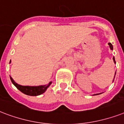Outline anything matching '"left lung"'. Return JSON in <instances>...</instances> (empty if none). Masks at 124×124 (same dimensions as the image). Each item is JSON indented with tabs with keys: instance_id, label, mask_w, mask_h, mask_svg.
Here are the masks:
<instances>
[{
	"instance_id": "left-lung-1",
	"label": "left lung",
	"mask_w": 124,
	"mask_h": 124,
	"mask_svg": "<svg viewBox=\"0 0 124 124\" xmlns=\"http://www.w3.org/2000/svg\"><path fill=\"white\" fill-rule=\"evenodd\" d=\"M109 45V47H110V48H111V50H113V45H112V44L111 43H108ZM113 61H114V63L116 64V61H115V57H113ZM115 75H116V72H115ZM101 94V93H99V94H94V95H98V94Z\"/></svg>"
}]
</instances>
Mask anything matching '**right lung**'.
Returning <instances> with one entry per match:
<instances>
[{
	"mask_svg": "<svg viewBox=\"0 0 124 124\" xmlns=\"http://www.w3.org/2000/svg\"><path fill=\"white\" fill-rule=\"evenodd\" d=\"M11 62V61H10ZM9 62V63H10ZM10 79L11 82L19 91L24 94L29 96H38L43 94L46 91V89L49 86L51 85L52 82L50 81L48 84L45 85H39V86H23L19 85L13 79V78L10 76Z\"/></svg>",
	"mask_w": 124,
	"mask_h": 124,
	"instance_id": "add662e5",
	"label": "right lung"
}]
</instances>
